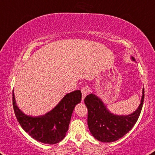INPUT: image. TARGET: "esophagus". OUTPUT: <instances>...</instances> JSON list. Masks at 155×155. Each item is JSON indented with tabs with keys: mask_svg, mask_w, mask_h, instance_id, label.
Instances as JSON below:
<instances>
[{
	"mask_svg": "<svg viewBox=\"0 0 155 155\" xmlns=\"http://www.w3.org/2000/svg\"><path fill=\"white\" fill-rule=\"evenodd\" d=\"M81 91V92H82V100H84V98L86 97L87 94H88L89 90L87 87H83Z\"/></svg>",
	"mask_w": 155,
	"mask_h": 155,
	"instance_id": "1",
	"label": "esophagus"
}]
</instances>
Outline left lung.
Returning <instances> with one entry per match:
<instances>
[{
	"label": "left lung",
	"mask_w": 155,
	"mask_h": 155,
	"mask_svg": "<svg viewBox=\"0 0 155 155\" xmlns=\"http://www.w3.org/2000/svg\"><path fill=\"white\" fill-rule=\"evenodd\" d=\"M133 61L134 58L132 57ZM144 89L137 110L129 115H115L108 111L100 98L89 94L84 102L87 108V125L92 136L101 142L110 143L128 133L137 122L144 101Z\"/></svg>",
	"instance_id": "left-lung-1"
}]
</instances>
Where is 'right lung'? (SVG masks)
<instances>
[{
	"mask_svg": "<svg viewBox=\"0 0 155 155\" xmlns=\"http://www.w3.org/2000/svg\"><path fill=\"white\" fill-rule=\"evenodd\" d=\"M79 90L67 94L56 107L39 117L28 116L21 111L12 92V104L17 119L26 133L39 142L55 144L61 141L68 131L74 108L81 100Z\"/></svg>",
	"mask_w": 155,
	"mask_h": 155,
	"instance_id": "obj_1",
	"label": "right lung"
}]
</instances>
